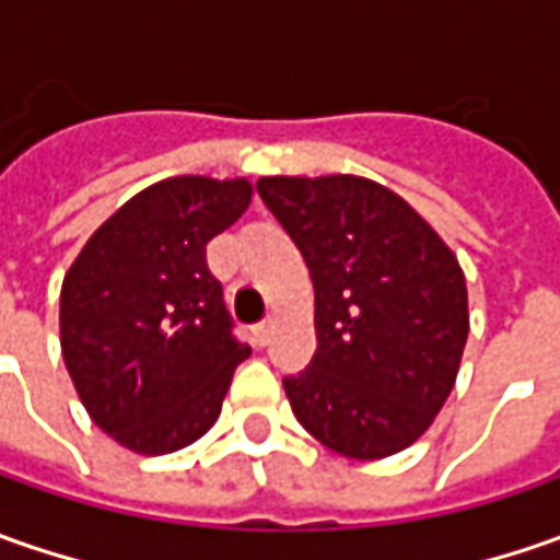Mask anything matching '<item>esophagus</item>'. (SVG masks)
Returning <instances> with one entry per match:
<instances>
[{"label":"esophagus","mask_w":560,"mask_h":560,"mask_svg":"<svg viewBox=\"0 0 560 560\" xmlns=\"http://www.w3.org/2000/svg\"><path fill=\"white\" fill-rule=\"evenodd\" d=\"M252 334H255V342H258V346H268L270 336H273V320H265V324H258V327H255Z\"/></svg>","instance_id":"esophagus-1"}]
</instances>
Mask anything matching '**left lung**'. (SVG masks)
I'll use <instances>...</instances> for the list:
<instances>
[{
  "instance_id": "8db88e82",
  "label": "left lung",
  "mask_w": 560,
  "mask_h": 560,
  "mask_svg": "<svg viewBox=\"0 0 560 560\" xmlns=\"http://www.w3.org/2000/svg\"><path fill=\"white\" fill-rule=\"evenodd\" d=\"M261 199L314 283L312 364L287 376L292 415L346 458L418 442L455 386L470 330L455 252L393 189L355 174L261 177Z\"/></svg>"
}]
</instances>
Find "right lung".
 <instances>
[{
	"label": "right lung",
	"mask_w": 560,
	"mask_h": 560,
	"mask_svg": "<svg viewBox=\"0 0 560 560\" xmlns=\"http://www.w3.org/2000/svg\"><path fill=\"white\" fill-rule=\"evenodd\" d=\"M248 202L246 177L159 180L120 205L65 273V368L93 423L137 455L205 436L248 358L205 265V246Z\"/></svg>",
	"instance_id": "right-lung-1"
}]
</instances>
